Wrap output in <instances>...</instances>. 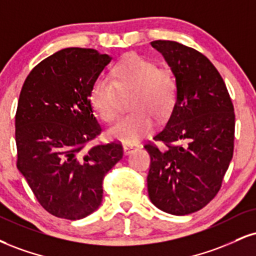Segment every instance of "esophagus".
I'll use <instances>...</instances> for the list:
<instances>
[{"label":"esophagus","mask_w":256,"mask_h":256,"mask_svg":"<svg viewBox=\"0 0 256 256\" xmlns=\"http://www.w3.org/2000/svg\"><path fill=\"white\" fill-rule=\"evenodd\" d=\"M124 154L125 155H128V154H131L132 152H134V150L138 149V146L136 144H124Z\"/></svg>","instance_id":"1"}]
</instances>
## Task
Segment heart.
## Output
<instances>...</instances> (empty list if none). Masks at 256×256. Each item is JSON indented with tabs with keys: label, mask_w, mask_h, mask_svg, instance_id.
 <instances>
[{
	"label": "heart",
	"mask_w": 256,
	"mask_h": 256,
	"mask_svg": "<svg viewBox=\"0 0 256 256\" xmlns=\"http://www.w3.org/2000/svg\"><path fill=\"white\" fill-rule=\"evenodd\" d=\"M132 93L128 107L134 110L108 130L112 140L134 144L152 128V118L162 120L170 114L178 98L173 72L158 69L156 63L138 54H128L110 70V78L98 76L90 89V100L104 122L118 116L120 94Z\"/></svg>",
	"instance_id": "1"
}]
</instances>
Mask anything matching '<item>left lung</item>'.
<instances>
[{
  "label": "left lung",
  "instance_id": "1",
  "mask_svg": "<svg viewBox=\"0 0 256 256\" xmlns=\"http://www.w3.org/2000/svg\"><path fill=\"white\" fill-rule=\"evenodd\" d=\"M178 84L167 124L146 144L148 193L160 210L193 214L216 196L234 154L235 113L223 78L208 57L170 40H155Z\"/></svg>",
  "mask_w": 256,
  "mask_h": 256
}]
</instances>
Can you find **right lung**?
<instances>
[{
    "label": "right lung",
    "mask_w": 256,
    "mask_h": 256,
    "mask_svg": "<svg viewBox=\"0 0 256 256\" xmlns=\"http://www.w3.org/2000/svg\"><path fill=\"white\" fill-rule=\"evenodd\" d=\"M108 54L68 48L24 80L15 114L18 169L48 214L76 220L98 210L102 181L122 158L119 143L95 144L101 126L90 89Z\"/></svg>",
    "instance_id": "add662e5"
}]
</instances>
